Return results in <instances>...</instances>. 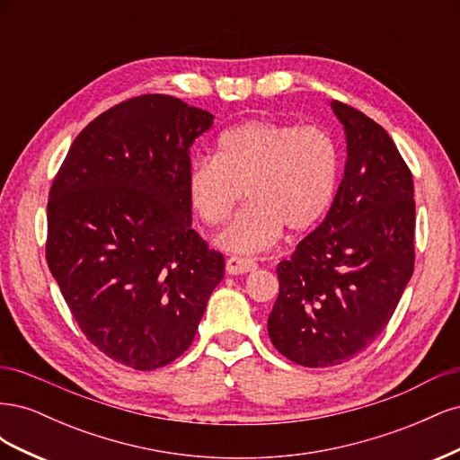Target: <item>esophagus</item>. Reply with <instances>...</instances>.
Here are the masks:
<instances>
[{
	"label": "esophagus",
	"mask_w": 460,
	"mask_h": 460,
	"mask_svg": "<svg viewBox=\"0 0 460 460\" xmlns=\"http://www.w3.org/2000/svg\"><path fill=\"white\" fill-rule=\"evenodd\" d=\"M257 269V262L249 257H238V255H232L226 261V272L228 274H245V272H252Z\"/></svg>",
	"instance_id": "34e87169"
}]
</instances>
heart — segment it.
Segmentation results:
<instances>
[{
  "mask_svg": "<svg viewBox=\"0 0 460 460\" xmlns=\"http://www.w3.org/2000/svg\"><path fill=\"white\" fill-rule=\"evenodd\" d=\"M338 180L340 149L324 128L252 119L220 134L217 155L191 161L188 198L205 225L218 226L247 196L252 203L217 245L259 253L280 242L284 228L311 230L330 208Z\"/></svg>",
  "mask_w": 460,
  "mask_h": 460,
  "instance_id": "obj_1",
  "label": "heart"
}]
</instances>
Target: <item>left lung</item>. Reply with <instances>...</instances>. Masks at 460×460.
Returning a JSON list of instances; mask_svg holds the SVG:
<instances>
[{"mask_svg":"<svg viewBox=\"0 0 460 460\" xmlns=\"http://www.w3.org/2000/svg\"><path fill=\"white\" fill-rule=\"evenodd\" d=\"M347 142L341 184L326 218L278 264L272 345L309 368L363 351L392 318L414 269V186L389 134L332 102Z\"/></svg>","mask_w":460,"mask_h":460,"instance_id":"obj_1","label":"left lung"}]
</instances>
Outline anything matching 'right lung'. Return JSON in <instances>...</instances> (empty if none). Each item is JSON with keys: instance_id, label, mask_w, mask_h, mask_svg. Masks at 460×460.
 Returning a JSON list of instances; mask_svg holds the SVG:
<instances>
[{"instance_id": "1", "label": "right lung", "mask_w": 460, "mask_h": 460, "mask_svg": "<svg viewBox=\"0 0 460 460\" xmlns=\"http://www.w3.org/2000/svg\"><path fill=\"white\" fill-rule=\"evenodd\" d=\"M208 111L149 93L82 130L48 201V267L84 336L136 370L191 345L225 257L191 230L190 147Z\"/></svg>"}]
</instances>
